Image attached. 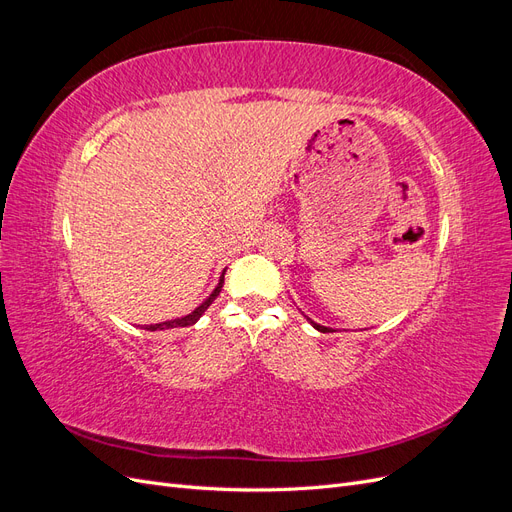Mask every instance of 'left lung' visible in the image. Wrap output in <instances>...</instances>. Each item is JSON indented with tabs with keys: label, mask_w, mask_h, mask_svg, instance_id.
<instances>
[{
	"label": "left lung",
	"mask_w": 512,
	"mask_h": 512,
	"mask_svg": "<svg viewBox=\"0 0 512 512\" xmlns=\"http://www.w3.org/2000/svg\"><path fill=\"white\" fill-rule=\"evenodd\" d=\"M305 318H307V316H305ZM307 320H309V324H312V327H314V329H316V331H320V333H331V331H333V329H331V327H322V324H318V322H314V320H312V318H307Z\"/></svg>",
	"instance_id": "8db88e82"
}]
</instances>
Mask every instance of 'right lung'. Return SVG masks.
<instances>
[{"mask_svg": "<svg viewBox=\"0 0 512 512\" xmlns=\"http://www.w3.org/2000/svg\"><path fill=\"white\" fill-rule=\"evenodd\" d=\"M224 273H226V271H222V277H220L218 286L213 288V292L209 294V297H207L203 303H200L192 314L175 318V320H166V322H160V324H145V329H147V331H166V329H177V327H192V324L198 322V318L207 312L209 305H211V303L215 301V297H218V294H220V290H222V286H224Z\"/></svg>", "mask_w": 512, "mask_h": 512, "instance_id": "add662e5", "label": "right lung"}]
</instances>
